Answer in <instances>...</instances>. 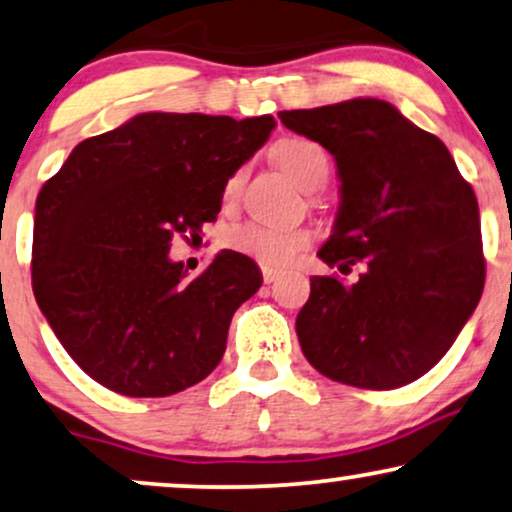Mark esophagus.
Returning <instances> with one entry per match:
<instances>
[{"label": "esophagus", "instance_id": "1", "mask_svg": "<svg viewBox=\"0 0 512 512\" xmlns=\"http://www.w3.org/2000/svg\"><path fill=\"white\" fill-rule=\"evenodd\" d=\"M275 280H277V270L263 268V282H265V284H272Z\"/></svg>", "mask_w": 512, "mask_h": 512}]
</instances>
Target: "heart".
Here are the masks:
<instances>
[{
  "label": "heart",
  "instance_id": "b5f03b06",
  "mask_svg": "<svg viewBox=\"0 0 512 512\" xmlns=\"http://www.w3.org/2000/svg\"><path fill=\"white\" fill-rule=\"evenodd\" d=\"M275 159L284 174L301 188H308L317 178H327L329 159L324 155L320 145L308 141V138H287L275 148ZM240 185V174L230 176L225 183L223 195H235ZM228 244L242 256H249L251 261L265 265V268H284L294 261L298 251L310 244V235L305 230L284 228V225L268 223H247L242 228L232 230Z\"/></svg>",
  "mask_w": 512,
  "mask_h": 512
}]
</instances>
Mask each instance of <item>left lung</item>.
Segmentation results:
<instances>
[{"label": "left lung", "instance_id": "1", "mask_svg": "<svg viewBox=\"0 0 512 512\" xmlns=\"http://www.w3.org/2000/svg\"><path fill=\"white\" fill-rule=\"evenodd\" d=\"M282 124L336 159L341 204L317 256L350 272L310 277L296 317L308 362L331 381L390 390L442 360L484 289L480 209L440 138L395 105L353 98L284 110Z\"/></svg>", "mask_w": 512, "mask_h": 512}]
</instances>
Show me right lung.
<instances>
[{"mask_svg":"<svg viewBox=\"0 0 512 512\" xmlns=\"http://www.w3.org/2000/svg\"><path fill=\"white\" fill-rule=\"evenodd\" d=\"M275 124L143 112L79 143L42 185L32 291L68 355L112 393L167 397L218 367L261 270L223 249L188 277L171 240L216 221L228 178Z\"/></svg>","mask_w":512,"mask_h":512,"instance_id":"right-lung-1","label":"right lung"}]
</instances>
